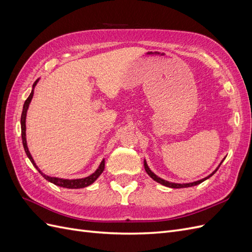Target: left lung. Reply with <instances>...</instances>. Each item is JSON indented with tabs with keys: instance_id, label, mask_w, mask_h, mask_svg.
<instances>
[{
	"instance_id": "left-lung-1",
	"label": "left lung",
	"mask_w": 252,
	"mask_h": 252,
	"mask_svg": "<svg viewBox=\"0 0 252 252\" xmlns=\"http://www.w3.org/2000/svg\"><path fill=\"white\" fill-rule=\"evenodd\" d=\"M223 161H224V159H223ZM223 161L220 162V164L223 163ZM220 164L219 165V167L220 166ZM144 167H145V170H146V172L148 173V175H149V177H150L151 179H154L156 182L159 183V184H162V185H164V186H166V187H170V188H185V187H191V186L199 185V184H201L202 182H204L205 180L209 179V178L211 177V175L215 174V173L217 172V170L219 169V167H218V168H217L215 171H213L211 174H209L208 177H206V178H204V179H202V180H199V181H196V182H192V183H186V184H178V183H171V182L165 181V180H163V179H161V178H158V175H156L154 172H152V171L150 170V168H149V167H148V165H147L146 161H144Z\"/></svg>"
}]
</instances>
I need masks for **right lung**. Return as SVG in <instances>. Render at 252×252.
Instances as JSON below:
<instances>
[{"label":"right lung","instance_id":"obj_1","mask_svg":"<svg viewBox=\"0 0 252 252\" xmlns=\"http://www.w3.org/2000/svg\"><path fill=\"white\" fill-rule=\"evenodd\" d=\"M37 81H39V80H36V81L34 82L33 85H32V93H30L29 96L27 97V100L25 101L24 106H23V111H22V116H21L22 141H23V146H24L26 155H27L28 158L30 159V162H32V165L37 169V171H39V172L43 175V178L46 179L48 182L52 183V184H55V185L60 186V187L69 188V189H79V188L87 187V186L93 184V183H94L98 177H100L101 173L104 171V168H105V161H104V159L101 162L100 166H98V168H97L93 174H90L89 177H86V178H84V179H77V180H66V179H60V178H52V177H48V175H46V174H44V173L39 169V167L36 166V164L34 163L32 155H30V152H29L28 147H27V143H26V114H27V109H28V107H29V104H30V102H32V96H33V89H34V87H35V85H36Z\"/></svg>","mask_w":252,"mask_h":252}]
</instances>
